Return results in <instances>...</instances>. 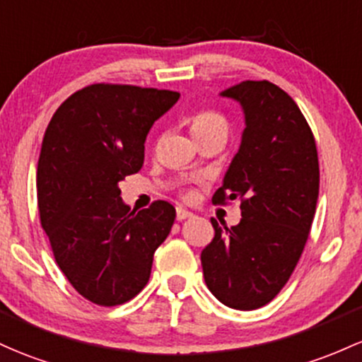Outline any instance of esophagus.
<instances>
[{"label":"esophagus","mask_w":362,"mask_h":362,"mask_svg":"<svg viewBox=\"0 0 362 362\" xmlns=\"http://www.w3.org/2000/svg\"><path fill=\"white\" fill-rule=\"evenodd\" d=\"M187 218H192V213H190L189 209L178 206V208H177V220L182 221V220H187Z\"/></svg>","instance_id":"obj_1"}]
</instances>
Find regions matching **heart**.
<instances>
[{
    "label": "heart",
    "mask_w": 362,
    "mask_h": 362,
    "mask_svg": "<svg viewBox=\"0 0 362 362\" xmlns=\"http://www.w3.org/2000/svg\"><path fill=\"white\" fill-rule=\"evenodd\" d=\"M190 132L196 139L201 137H221L226 141L230 132L228 120L216 111H202L190 122Z\"/></svg>",
    "instance_id": "heart-1"
}]
</instances>
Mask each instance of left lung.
Instances as JSON below:
<instances>
[{
  "mask_svg": "<svg viewBox=\"0 0 362 362\" xmlns=\"http://www.w3.org/2000/svg\"><path fill=\"white\" fill-rule=\"evenodd\" d=\"M220 96L244 111L240 148L213 202L240 199L239 225L221 228L202 249L208 288L220 303L251 311L275 299L309 237L320 192L316 142L299 106L268 81H244Z\"/></svg>",
  "mask_w": 362,
  "mask_h": 362,
  "instance_id": "8db88e82",
  "label": "left lung"
}]
</instances>
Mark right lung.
<instances>
[{
  "instance_id": "1",
  "label": "right lung",
  "mask_w": 362,
  "mask_h": 362,
  "mask_svg": "<svg viewBox=\"0 0 362 362\" xmlns=\"http://www.w3.org/2000/svg\"><path fill=\"white\" fill-rule=\"evenodd\" d=\"M178 98L173 90L93 84L62 103L47 125L35 178L41 225L63 275L90 303L136 297L172 230L170 202L130 211L118 182L141 170L151 127Z\"/></svg>"
}]
</instances>
